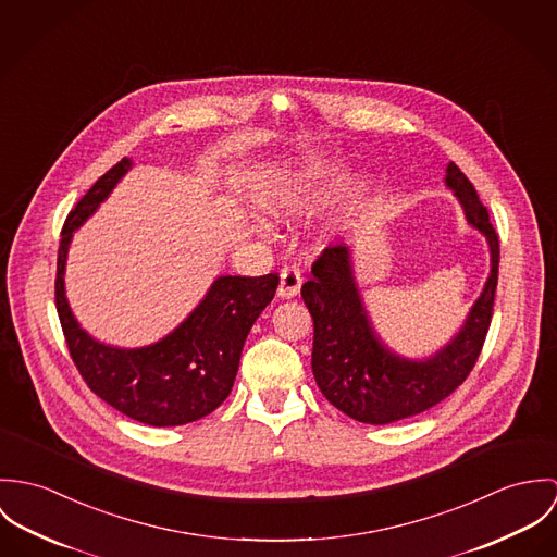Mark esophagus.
Listing matches in <instances>:
<instances>
[{
  "instance_id": "esophagus-1",
  "label": "esophagus",
  "mask_w": 557,
  "mask_h": 557,
  "mask_svg": "<svg viewBox=\"0 0 557 557\" xmlns=\"http://www.w3.org/2000/svg\"><path fill=\"white\" fill-rule=\"evenodd\" d=\"M304 277L301 271L297 267H284L280 273V288H277V297L280 299H295L301 290Z\"/></svg>"
}]
</instances>
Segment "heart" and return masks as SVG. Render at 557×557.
<instances>
[{"mask_svg":"<svg viewBox=\"0 0 557 557\" xmlns=\"http://www.w3.org/2000/svg\"><path fill=\"white\" fill-rule=\"evenodd\" d=\"M337 175V164L329 158H308L280 171L262 191V207L277 220H295L322 196ZM348 194L355 198L363 189L359 175L348 180Z\"/></svg>","mask_w":557,"mask_h":557,"instance_id":"1","label":"heart"}]
</instances>
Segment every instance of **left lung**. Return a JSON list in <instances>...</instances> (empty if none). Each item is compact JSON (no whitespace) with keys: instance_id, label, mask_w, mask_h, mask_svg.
I'll use <instances>...</instances> for the list:
<instances>
[{"instance_id":"left-lung-1","label":"left lung","mask_w":557,"mask_h":557,"mask_svg":"<svg viewBox=\"0 0 557 557\" xmlns=\"http://www.w3.org/2000/svg\"><path fill=\"white\" fill-rule=\"evenodd\" d=\"M444 186L453 189L468 224L485 235L492 269L459 331L430 357L397 355L377 337L348 246L324 249L311 267L313 277L301 288L313 318L311 371L315 384L337 410L359 423L388 425L440 404L468 377L487 337L499 242L476 189L453 162L446 166Z\"/></svg>"}]
</instances>
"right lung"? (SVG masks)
<instances>
[{"instance_id":"obj_1","label":"right lung","mask_w":557,"mask_h":557,"mask_svg":"<svg viewBox=\"0 0 557 557\" xmlns=\"http://www.w3.org/2000/svg\"><path fill=\"white\" fill-rule=\"evenodd\" d=\"M132 169L124 158L76 202L58 253L55 304L70 357L87 386L125 417L175 428L211 414L233 391L249 329L275 295L280 277L220 275L202 301L162 339L120 348L91 337L65 297V260L74 233L98 211Z\"/></svg>"}]
</instances>
